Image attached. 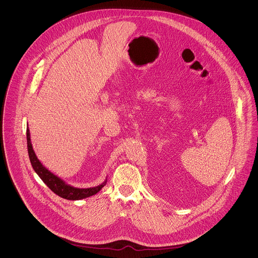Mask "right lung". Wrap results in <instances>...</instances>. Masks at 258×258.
<instances>
[{"mask_svg":"<svg viewBox=\"0 0 258 258\" xmlns=\"http://www.w3.org/2000/svg\"><path fill=\"white\" fill-rule=\"evenodd\" d=\"M27 142H28V153H29V157H30V161L33 166V169L37 173V176L42 180V182L60 198H63L66 200H71V201H78L85 198H89L97 194L107 183V180H105L102 184H98L96 186H92V187H87V188L75 187L72 184H67L63 180H61L60 178L55 176L53 173L48 171L37 159V155L32 145L29 127L27 128Z\"/></svg>","mask_w":258,"mask_h":258,"instance_id":"add662e5","label":"right lung"}]
</instances>
